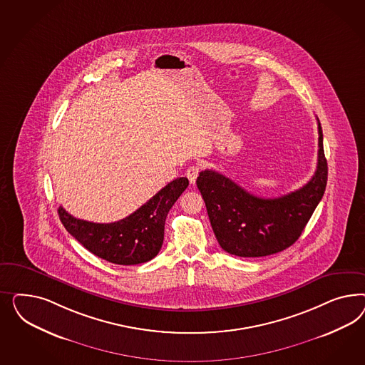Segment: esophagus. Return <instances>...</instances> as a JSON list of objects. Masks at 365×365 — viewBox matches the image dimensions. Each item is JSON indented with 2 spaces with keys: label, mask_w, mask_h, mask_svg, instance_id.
Returning a JSON list of instances; mask_svg holds the SVG:
<instances>
[{
  "label": "esophagus",
  "mask_w": 365,
  "mask_h": 365,
  "mask_svg": "<svg viewBox=\"0 0 365 365\" xmlns=\"http://www.w3.org/2000/svg\"><path fill=\"white\" fill-rule=\"evenodd\" d=\"M199 171H200V167L199 166L188 167L187 171H186V177L188 178V180H190L191 185L195 183V180H197V178H198L199 175Z\"/></svg>",
  "instance_id": "1"
}]
</instances>
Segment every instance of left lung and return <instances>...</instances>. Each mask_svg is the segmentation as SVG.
Returning <instances> with one entry per match:
<instances>
[{
	"instance_id": "left-lung-1",
	"label": "left lung",
	"mask_w": 365,
	"mask_h": 365,
	"mask_svg": "<svg viewBox=\"0 0 365 365\" xmlns=\"http://www.w3.org/2000/svg\"><path fill=\"white\" fill-rule=\"evenodd\" d=\"M327 180L328 165L319 122L317 170L299 190L278 198H259L212 170L199 173L197 186L222 249L238 257H265L299 240L320 203Z\"/></svg>"
}]
</instances>
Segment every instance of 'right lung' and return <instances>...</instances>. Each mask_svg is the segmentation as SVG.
<instances>
[{"label":"right lung","instance_id":"right-lung-1","mask_svg":"<svg viewBox=\"0 0 365 365\" xmlns=\"http://www.w3.org/2000/svg\"><path fill=\"white\" fill-rule=\"evenodd\" d=\"M187 186V178H177L131 215L112 223L78 220L61 206L57 211L66 232L92 255L116 265H138L159 253L167 214Z\"/></svg>","mask_w":365,"mask_h":365}]
</instances>
